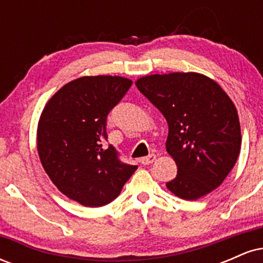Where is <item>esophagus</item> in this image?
I'll use <instances>...</instances> for the list:
<instances>
[{
	"label": "esophagus",
	"instance_id": "34e87169",
	"mask_svg": "<svg viewBox=\"0 0 263 263\" xmlns=\"http://www.w3.org/2000/svg\"><path fill=\"white\" fill-rule=\"evenodd\" d=\"M155 159H156V155H149L147 157H143V158H141V163L142 164L147 165V164H151V163L155 162Z\"/></svg>",
	"mask_w": 263,
	"mask_h": 263
}]
</instances>
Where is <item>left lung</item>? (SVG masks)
Returning a JSON list of instances; mask_svg holds the SVG:
<instances>
[{"label": "left lung", "instance_id": "obj_1", "mask_svg": "<svg viewBox=\"0 0 263 263\" xmlns=\"http://www.w3.org/2000/svg\"><path fill=\"white\" fill-rule=\"evenodd\" d=\"M168 122L167 152L177 177L167 188L197 200L224 182L241 148L237 111L215 81L197 73L149 75L136 83Z\"/></svg>", "mask_w": 263, "mask_h": 263}]
</instances>
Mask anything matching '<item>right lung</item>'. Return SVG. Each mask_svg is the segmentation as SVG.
Here are the masks:
<instances>
[{"instance_id": "1", "label": "right lung", "mask_w": 263, "mask_h": 263, "mask_svg": "<svg viewBox=\"0 0 263 263\" xmlns=\"http://www.w3.org/2000/svg\"><path fill=\"white\" fill-rule=\"evenodd\" d=\"M132 81L84 77L70 81L45 105L37 132L44 171L63 194L84 206H102L119 197L137 165L106 146L107 116Z\"/></svg>"}]
</instances>
